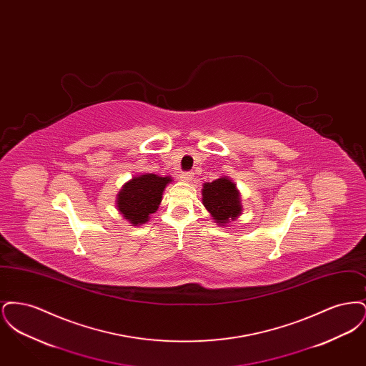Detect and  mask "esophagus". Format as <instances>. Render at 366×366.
<instances>
[{
  "label": "esophagus",
  "instance_id": "esophagus-1",
  "mask_svg": "<svg viewBox=\"0 0 366 366\" xmlns=\"http://www.w3.org/2000/svg\"><path fill=\"white\" fill-rule=\"evenodd\" d=\"M181 178H182V181H185V182H189L193 179V173L191 172H187V173H182L181 175Z\"/></svg>",
  "mask_w": 366,
  "mask_h": 366
}]
</instances>
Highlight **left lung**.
<instances>
[{
	"label": "left lung",
	"mask_w": 366,
	"mask_h": 366,
	"mask_svg": "<svg viewBox=\"0 0 366 366\" xmlns=\"http://www.w3.org/2000/svg\"><path fill=\"white\" fill-rule=\"evenodd\" d=\"M203 204L218 225H225L236 219L242 211L240 193L236 184L227 177H221L212 182H206L202 189Z\"/></svg>",
	"instance_id": "1"
}]
</instances>
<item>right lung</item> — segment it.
<instances>
[{
  "label": "right lung",
  "mask_w": 366,
  "mask_h": 366,
  "mask_svg": "<svg viewBox=\"0 0 366 366\" xmlns=\"http://www.w3.org/2000/svg\"><path fill=\"white\" fill-rule=\"evenodd\" d=\"M172 182L170 177L142 174L133 177L118 193L117 207L134 227L148 222L162 202V194L166 185Z\"/></svg>",
  "instance_id": "obj_1"
}]
</instances>
